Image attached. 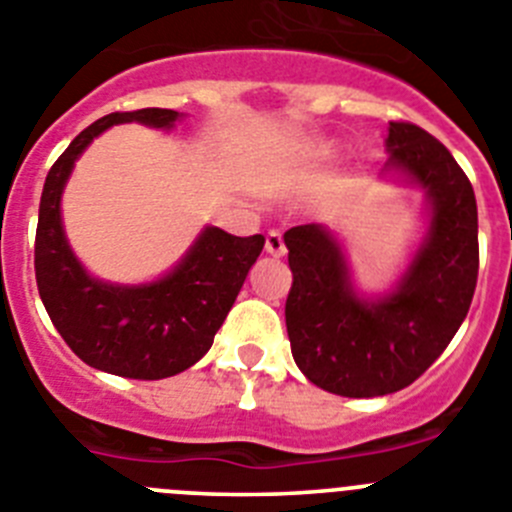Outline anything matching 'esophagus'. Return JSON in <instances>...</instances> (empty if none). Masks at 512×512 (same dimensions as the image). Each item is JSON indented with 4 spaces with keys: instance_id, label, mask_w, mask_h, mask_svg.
<instances>
[{
    "instance_id": "1",
    "label": "esophagus",
    "mask_w": 512,
    "mask_h": 512,
    "mask_svg": "<svg viewBox=\"0 0 512 512\" xmlns=\"http://www.w3.org/2000/svg\"><path fill=\"white\" fill-rule=\"evenodd\" d=\"M265 252H267V255H273V257H283L285 255L283 234H280V232H267Z\"/></svg>"
}]
</instances>
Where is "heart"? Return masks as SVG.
I'll list each match as a JSON object with an SVG mask.
<instances>
[{
  "label": "heart",
  "mask_w": 512,
  "mask_h": 512,
  "mask_svg": "<svg viewBox=\"0 0 512 512\" xmlns=\"http://www.w3.org/2000/svg\"><path fill=\"white\" fill-rule=\"evenodd\" d=\"M331 155V147H326V145H321V147H313V153H311V158L313 160H326Z\"/></svg>",
  "instance_id": "obj_1"
}]
</instances>
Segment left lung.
<instances>
[{
	"label": "left lung",
	"instance_id": "obj_1",
	"mask_svg": "<svg viewBox=\"0 0 512 512\" xmlns=\"http://www.w3.org/2000/svg\"><path fill=\"white\" fill-rule=\"evenodd\" d=\"M382 178L423 191V232L385 290L354 280L344 239L326 224L285 232L293 288L290 352L319 388L377 398L408 388L454 339L477 285V201L457 160L426 130L390 122Z\"/></svg>",
	"mask_w": 512,
	"mask_h": 512
}]
</instances>
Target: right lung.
Segmentation results:
<instances>
[{"label":"right lung","mask_w":512,"mask_h":512,"mask_svg":"<svg viewBox=\"0 0 512 512\" xmlns=\"http://www.w3.org/2000/svg\"><path fill=\"white\" fill-rule=\"evenodd\" d=\"M186 114L173 109L114 112L86 127L55 160L43 186L35 234V278L58 334L89 367L135 380H163L196 365L211 349L237 301L265 237H234L206 224L181 260L147 283L91 275L63 227V191L76 160L114 124L170 132Z\"/></svg>","instance_id":"add662e5"}]
</instances>
